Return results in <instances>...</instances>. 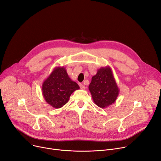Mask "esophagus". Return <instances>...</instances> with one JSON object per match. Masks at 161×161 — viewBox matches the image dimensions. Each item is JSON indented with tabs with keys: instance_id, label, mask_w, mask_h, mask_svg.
<instances>
[{
	"instance_id": "34e87169",
	"label": "esophagus",
	"mask_w": 161,
	"mask_h": 161,
	"mask_svg": "<svg viewBox=\"0 0 161 161\" xmlns=\"http://www.w3.org/2000/svg\"><path fill=\"white\" fill-rule=\"evenodd\" d=\"M80 88H81V89H86V86H84L83 84H81V83L80 84Z\"/></svg>"
}]
</instances>
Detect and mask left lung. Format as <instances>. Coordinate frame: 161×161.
Instances as JSON below:
<instances>
[{
    "instance_id": "1",
    "label": "left lung",
    "mask_w": 161,
    "mask_h": 161,
    "mask_svg": "<svg viewBox=\"0 0 161 161\" xmlns=\"http://www.w3.org/2000/svg\"><path fill=\"white\" fill-rule=\"evenodd\" d=\"M89 89L97 106L106 108L112 105L119 95V89L111 68L106 66L98 69L97 74L92 77Z\"/></svg>"
}]
</instances>
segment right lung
<instances>
[{
	"label": "right lung",
	"mask_w": 161,
	"mask_h": 161,
	"mask_svg": "<svg viewBox=\"0 0 161 161\" xmlns=\"http://www.w3.org/2000/svg\"><path fill=\"white\" fill-rule=\"evenodd\" d=\"M78 89V83L70 78L64 66L55 67L42 86L46 103L56 109L65 105L72 92Z\"/></svg>",
	"instance_id": "right-lung-1"
}]
</instances>
